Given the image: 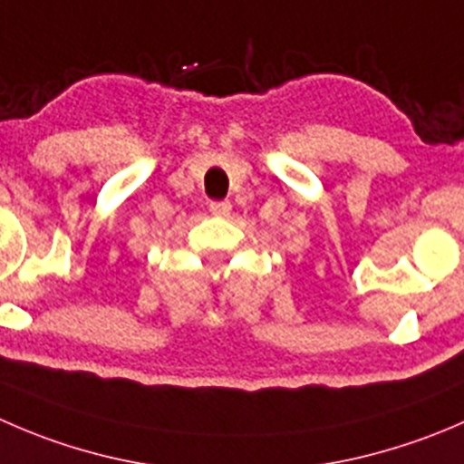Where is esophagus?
<instances>
[{"instance_id": "esophagus-1", "label": "esophagus", "mask_w": 464, "mask_h": 464, "mask_svg": "<svg viewBox=\"0 0 464 464\" xmlns=\"http://www.w3.org/2000/svg\"><path fill=\"white\" fill-rule=\"evenodd\" d=\"M210 213L227 218V215H231V201H210Z\"/></svg>"}]
</instances>
